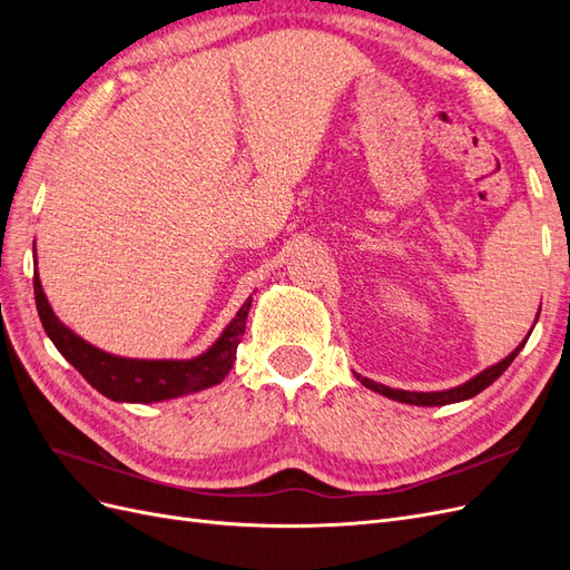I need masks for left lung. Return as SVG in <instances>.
<instances>
[{
	"instance_id": "1",
	"label": "left lung",
	"mask_w": 570,
	"mask_h": 570,
	"mask_svg": "<svg viewBox=\"0 0 570 570\" xmlns=\"http://www.w3.org/2000/svg\"><path fill=\"white\" fill-rule=\"evenodd\" d=\"M538 316H540V312H538ZM538 323V321H534ZM532 333V331H530ZM530 337V335H528ZM528 337L519 344V347H515L507 358H502L499 361V364H494V366H490V368H485L482 373H478L475 377H471L469 383H463V385H459V387H454V390H444V392H406V390H392V387H387V385H381V383H373V381H368V377H361V375H356L358 381H361V385H366L368 390H373V392H377V394H385V396H390V400H394V402H404V404H416V406H444V404H454V402H463V400H471V396H475L478 392H482L485 387H490L499 375H502L509 366H511V361L519 356V352L523 350V344L528 342Z\"/></svg>"
}]
</instances>
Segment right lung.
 <instances>
[{
  "mask_svg": "<svg viewBox=\"0 0 570 570\" xmlns=\"http://www.w3.org/2000/svg\"><path fill=\"white\" fill-rule=\"evenodd\" d=\"M32 287H36V304L45 333L68 364H73L85 381L109 400L132 404L164 402L218 385L235 364L237 344L243 342L252 306L249 297L214 347L202 356L189 361H142L107 354L80 340L51 312L38 273H32Z\"/></svg>",
  "mask_w": 570,
  "mask_h": 570,
  "instance_id": "add662e5",
  "label": "right lung"
}]
</instances>
